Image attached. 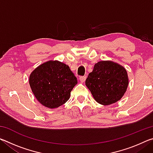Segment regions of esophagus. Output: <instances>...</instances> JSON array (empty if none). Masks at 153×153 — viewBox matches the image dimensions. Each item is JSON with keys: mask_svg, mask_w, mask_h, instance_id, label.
Returning a JSON list of instances; mask_svg holds the SVG:
<instances>
[{"mask_svg": "<svg viewBox=\"0 0 153 153\" xmlns=\"http://www.w3.org/2000/svg\"><path fill=\"white\" fill-rule=\"evenodd\" d=\"M86 79V76H80L79 77V80L82 82H84Z\"/></svg>", "mask_w": 153, "mask_h": 153, "instance_id": "1", "label": "esophagus"}]
</instances>
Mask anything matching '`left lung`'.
<instances>
[{
  "label": "left lung",
  "mask_w": 153,
  "mask_h": 153,
  "mask_svg": "<svg viewBox=\"0 0 153 153\" xmlns=\"http://www.w3.org/2000/svg\"><path fill=\"white\" fill-rule=\"evenodd\" d=\"M86 85L96 101L108 105L120 100L126 92L128 77L126 69L112 61H100L88 74Z\"/></svg>",
  "instance_id": "obj_1"
}]
</instances>
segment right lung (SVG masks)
Instances as JSON below:
<instances>
[{"label": "right lung", "instance_id": "right-lung-1", "mask_svg": "<svg viewBox=\"0 0 153 153\" xmlns=\"http://www.w3.org/2000/svg\"><path fill=\"white\" fill-rule=\"evenodd\" d=\"M29 82L38 101L46 107L54 108L69 100L77 80L68 65L57 61H50L32 71Z\"/></svg>", "mask_w": 153, "mask_h": 153}]
</instances>
